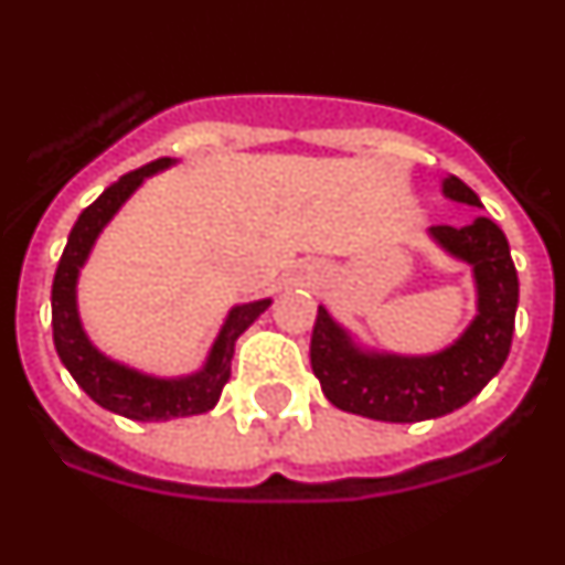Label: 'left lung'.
Segmentation results:
<instances>
[{
  "mask_svg": "<svg viewBox=\"0 0 565 565\" xmlns=\"http://www.w3.org/2000/svg\"><path fill=\"white\" fill-rule=\"evenodd\" d=\"M443 194L454 203L482 210L471 186L448 174ZM428 238L448 258L468 264L477 312L448 348L407 355L364 348L324 305L312 327L310 362L321 391L339 411L376 422H425L468 405L500 373L514 335L516 281L509 241L491 217L468 226H430Z\"/></svg>",
  "mask_w": 565,
  "mask_h": 565,
  "instance_id": "left-lung-1",
  "label": "left lung"
}]
</instances>
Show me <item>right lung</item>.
<instances>
[{
  "instance_id": "right-lung-1",
  "label": "right lung",
  "mask_w": 565,
  "mask_h": 565,
  "mask_svg": "<svg viewBox=\"0 0 565 565\" xmlns=\"http://www.w3.org/2000/svg\"><path fill=\"white\" fill-rule=\"evenodd\" d=\"M174 163L178 160L160 158L143 169L122 174L88 210H83L71 230L65 253L56 267L54 287H51V327H54V348L60 353V362L99 407L135 422H166L212 411L232 376L235 341L273 305V298H258V301L232 307L201 367L183 376H154V373L137 371L131 364L117 362L103 353L92 335L85 333L77 305V284L85 260L92 258V249L103 230L111 224L114 215L126 206L131 194L143 186V180L166 172Z\"/></svg>"
}]
</instances>
